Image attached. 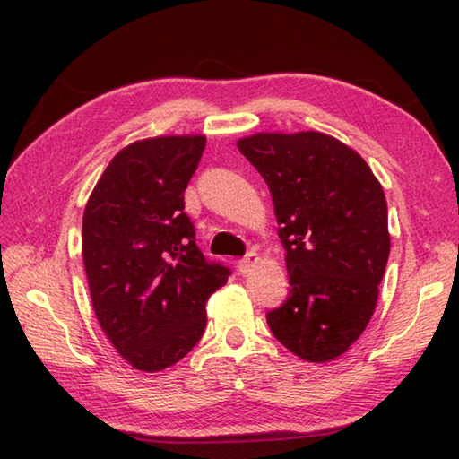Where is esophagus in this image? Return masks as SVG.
<instances>
[{"mask_svg":"<svg viewBox=\"0 0 459 459\" xmlns=\"http://www.w3.org/2000/svg\"><path fill=\"white\" fill-rule=\"evenodd\" d=\"M257 263H259V255L255 251H248L245 257L238 261V271L243 275H248L255 267H257Z\"/></svg>","mask_w":459,"mask_h":459,"instance_id":"obj_1","label":"esophagus"}]
</instances>
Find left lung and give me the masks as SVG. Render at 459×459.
<instances>
[{
  "label": "left lung",
  "mask_w": 459,
  "mask_h": 459,
  "mask_svg": "<svg viewBox=\"0 0 459 459\" xmlns=\"http://www.w3.org/2000/svg\"><path fill=\"white\" fill-rule=\"evenodd\" d=\"M273 198L290 295L273 336L307 362L344 354L370 322L391 251L385 192L359 153L317 131L238 139Z\"/></svg>",
  "instance_id": "obj_1"
}]
</instances>
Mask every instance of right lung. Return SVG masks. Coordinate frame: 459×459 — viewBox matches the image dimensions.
<instances>
[{"label": "right lung", "instance_id": "1", "mask_svg": "<svg viewBox=\"0 0 459 459\" xmlns=\"http://www.w3.org/2000/svg\"><path fill=\"white\" fill-rule=\"evenodd\" d=\"M204 135L153 137L121 150L82 216V261L100 328L143 372L182 360L206 328V301L230 269L208 261L184 212Z\"/></svg>", "mask_w": 459, "mask_h": 459}]
</instances>
